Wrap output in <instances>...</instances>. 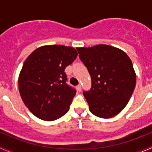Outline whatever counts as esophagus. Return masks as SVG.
Masks as SVG:
<instances>
[{"label":"esophagus","mask_w":152,"mask_h":152,"mask_svg":"<svg viewBox=\"0 0 152 152\" xmlns=\"http://www.w3.org/2000/svg\"><path fill=\"white\" fill-rule=\"evenodd\" d=\"M76 90H77L78 92H80L82 90V86H81V85L76 86Z\"/></svg>","instance_id":"1"}]
</instances>
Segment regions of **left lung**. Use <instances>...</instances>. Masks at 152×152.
Segmentation results:
<instances>
[{
	"mask_svg": "<svg viewBox=\"0 0 152 152\" xmlns=\"http://www.w3.org/2000/svg\"><path fill=\"white\" fill-rule=\"evenodd\" d=\"M76 50L91 76V89L83 92L90 112L102 118L114 117L126 106L135 87L131 59L121 49L104 44Z\"/></svg>",
	"mask_w": 152,
	"mask_h": 152,
	"instance_id": "1",
	"label": "left lung"
}]
</instances>
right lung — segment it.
Listing matches in <instances>:
<instances>
[{
    "label": "right lung",
    "instance_id": "obj_1",
    "mask_svg": "<svg viewBox=\"0 0 152 152\" xmlns=\"http://www.w3.org/2000/svg\"><path fill=\"white\" fill-rule=\"evenodd\" d=\"M77 55L72 47L44 45L34 50L24 62L18 88L23 103L38 118L52 121L69 110L76 90L65 82V69Z\"/></svg>",
    "mask_w": 152,
    "mask_h": 152
}]
</instances>
